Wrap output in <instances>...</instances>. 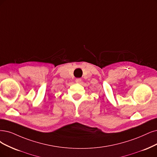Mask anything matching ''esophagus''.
<instances>
[{"label": "esophagus", "mask_w": 157, "mask_h": 157, "mask_svg": "<svg viewBox=\"0 0 157 157\" xmlns=\"http://www.w3.org/2000/svg\"><path fill=\"white\" fill-rule=\"evenodd\" d=\"M81 82H82V79H80V78H77L76 79H75V83H81Z\"/></svg>", "instance_id": "1"}]
</instances>
